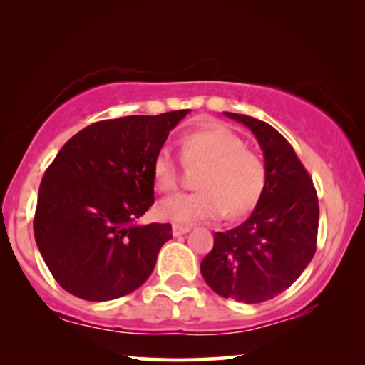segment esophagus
I'll list each match as a JSON object with an SVG mask.
<instances>
[{
	"label": "esophagus",
	"instance_id": "esophagus-1",
	"mask_svg": "<svg viewBox=\"0 0 365 365\" xmlns=\"http://www.w3.org/2000/svg\"><path fill=\"white\" fill-rule=\"evenodd\" d=\"M191 231L189 226H181V224H173V236H182V234H187Z\"/></svg>",
	"mask_w": 365,
	"mask_h": 365
}]
</instances>
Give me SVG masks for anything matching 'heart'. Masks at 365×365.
Here are the masks:
<instances>
[{
  "label": "heart",
  "mask_w": 365,
  "mask_h": 365,
  "mask_svg": "<svg viewBox=\"0 0 365 365\" xmlns=\"http://www.w3.org/2000/svg\"><path fill=\"white\" fill-rule=\"evenodd\" d=\"M181 158L186 166L204 164L196 181L199 191L163 199L158 212L168 221H216L226 211L232 217L244 216L256 207L266 189L267 171L262 158L224 124L209 123L184 133ZM153 179L161 192L178 187L179 166L169 148H161L154 158Z\"/></svg>",
  "instance_id": "heart-1"
}]
</instances>
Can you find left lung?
Wrapping results in <instances>:
<instances>
[{"label": "left lung", "instance_id": "1", "mask_svg": "<svg viewBox=\"0 0 365 365\" xmlns=\"http://www.w3.org/2000/svg\"><path fill=\"white\" fill-rule=\"evenodd\" d=\"M256 136L267 182L241 226L214 234L201 274L222 297L257 304L292 286L316 254L319 201L312 179L287 139L271 124L246 114L224 113Z\"/></svg>", "mask_w": 365, "mask_h": 365}]
</instances>
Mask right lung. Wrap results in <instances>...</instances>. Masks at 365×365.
Instances as JSON below:
<instances>
[{"label":"right lung","instance_id":"add662e5","mask_svg":"<svg viewBox=\"0 0 365 365\" xmlns=\"http://www.w3.org/2000/svg\"><path fill=\"white\" fill-rule=\"evenodd\" d=\"M189 109L98 121L69 139L39 184L34 239L49 272L84 301L126 296L151 276L171 224L139 226L153 161Z\"/></svg>","mask_w":365,"mask_h":365}]
</instances>
